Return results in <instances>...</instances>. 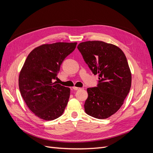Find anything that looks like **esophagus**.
Instances as JSON below:
<instances>
[{"label": "esophagus", "mask_w": 153, "mask_h": 153, "mask_svg": "<svg viewBox=\"0 0 153 153\" xmlns=\"http://www.w3.org/2000/svg\"><path fill=\"white\" fill-rule=\"evenodd\" d=\"M80 89H81V88H80V87H75V86H74V87H73V90H75V91L80 90Z\"/></svg>", "instance_id": "1"}]
</instances>
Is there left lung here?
<instances>
[{"mask_svg":"<svg viewBox=\"0 0 153 153\" xmlns=\"http://www.w3.org/2000/svg\"><path fill=\"white\" fill-rule=\"evenodd\" d=\"M99 84L87 89L85 112L91 116L104 119L114 114L123 105L131 85V73L121 48L101 41H88L77 47Z\"/></svg>","mask_w":153,"mask_h":153,"instance_id":"obj_1","label":"left lung"}]
</instances>
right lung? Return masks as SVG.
I'll list each match as a JSON object with an SVG mask.
<instances>
[{"label":"right lung","mask_w":153,"mask_h":153,"mask_svg":"<svg viewBox=\"0 0 153 153\" xmlns=\"http://www.w3.org/2000/svg\"><path fill=\"white\" fill-rule=\"evenodd\" d=\"M77 43L44 44L27 56L18 78L23 99L31 112L45 121H52L63 114L70 89L53 82L60 67Z\"/></svg>","instance_id":"add662e5"}]
</instances>
